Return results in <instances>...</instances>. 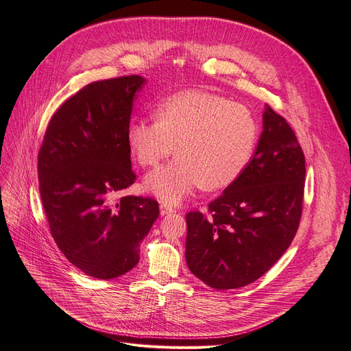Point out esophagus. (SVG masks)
Segmentation results:
<instances>
[{"instance_id":"34e87169","label":"esophagus","mask_w":351,"mask_h":351,"mask_svg":"<svg viewBox=\"0 0 351 351\" xmlns=\"http://www.w3.org/2000/svg\"><path fill=\"white\" fill-rule=\"evenodd\" d=\"M175 210L172 208V206H169L166 204H162L160 205V215H167V214H173Z\"/></svg>"}]
</instances>
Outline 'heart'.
Here are the masks:
<instances>
[{"mask_svg":"<svg viewBox=\"0 0 351 351\" xmlns=\"http://www.w3.org/2000/svg\"><path fill=\"white\" fill-rule=\"evenodd\" d=\"M158 121L136 120L127 127V146L141 166H154L175 149L171 163L152 171L145 188L167 204H179L199 188L231 185L247 167L258 128L241 104L202 90L163 99Z\"/></svg>","mask_w":351,"mask_h":351,"instance_id":"1","label":"heart"}]
</instances>
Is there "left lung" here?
<instances>
[{
  "mask_svg": "<svg viewBox=\"0 0 351 351\" xmlns=\"http://www.w3.org/2000/svg\"><path fill=\"white\" fill-rule=\"evenodd\" d=\"M305 158L293 130L269 106L244 172L210 204L186 214L189 270L214 289L254 282L291 245L301 221Z\"/></svg>",
  "mask_w": 351,
  "mask_h": 351,
  "instance_id": "8db88e82",
  "label": "left lung"
}]
</instances>
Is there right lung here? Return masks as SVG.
<instances>
[{
	"label": "right lung",
	"instance_id": "right-lung-1",
	"mask_svg": "<svg viewBox=\"0 0 351 351\" xmlns=\"http://www.w3.org/2000/svg\"><path fill=\"white\" fill-rule=\"evenodd\" d=\"M146 77L132 75L82 88L53 114L38 152V186L50 232L85 275L115 279L132 270L159 217L152 198L117 192L134 184L127 127Z\"/></svg>",
	"mask_w": 351,
	"mask_h": 351
}]
</instances>
